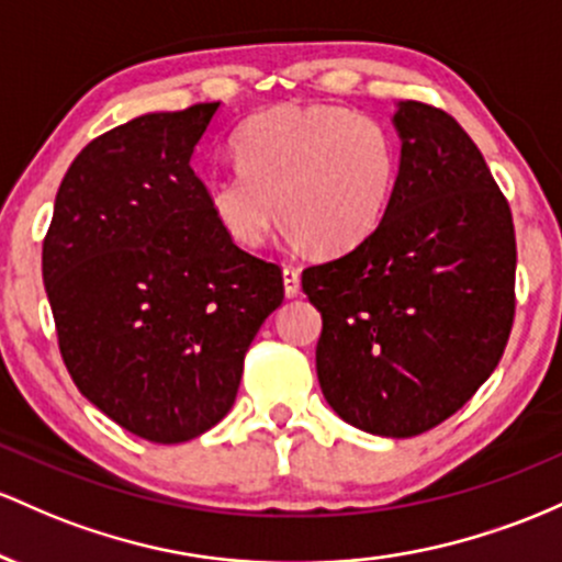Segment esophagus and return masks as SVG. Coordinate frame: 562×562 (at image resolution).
Here are the masks:
<instances>
[{"mask_svg":"<svg viewBox=\"0 0 562 562\" xmlns=\"http://www.w3.org/2000/svg\"><path fill=\"white\" fill-rule=\"evenodd\" d=\"M283 294L286 297H297L300 294V273L292 265H283Z\"/></svg>","mask_w":562,"mask_h":562,"instance_id":"1","label":"esophagus"}]
</instances>
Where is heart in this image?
Masks as SVG:
<instances>
[{"label": "heart", "instance_id": "obj_1", "mask_svg": "<svg viewBox=\"0 0 562 562\" xmlns=\"http://www.w3.org/2000/svg\"><path fill=\"white\" fill-rule=\"evenodd\" d=\"M238 167L206 182V204L244 249L262 247L276 220L318 255L358 249L387 214L398 182L390 130L345 105H276L244 124Z\"/></svg>", "mask_w": 562, "mask_h": 562}]
</instances>
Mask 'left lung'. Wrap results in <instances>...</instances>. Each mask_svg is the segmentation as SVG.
<instances>
[{
  "instance_id": "1",
  "label": "left lung",
  "mask_w": 562,
  "mask_h": 562,
  "mask_svg": "<svg viewBox=\"0 0 562 562\" xmlns=\"http://www.w3.org/2000/svg\"><path fill=\"white\" fill-rule=\"evenodd\" d=\"M398 182L358 249L302 273L324 318L315 371L358 430L412 438L499 363L515 315V228L483 154L446 111L395 103Z\"/></svg>"
}]
</instances>
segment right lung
Here are the masks:
<instances>
[{
  "label": "right lung",
  "mask_w": 562,
  "mask_h": 562,
  "mask_svg": "<svg viewBox=\"0 0 562 562\" xmlns=\"http://www.w3.org/2000/svg\"><path fill=\"white\" fill-rule=\"evenodd\" d=\"M220 103L145 113L68 167L42 249L79 393L150 443L231 412L244 356L283 300L281 268L233 244L191 169Z\"/></svg>",
  "instance_id": "add662e5"
}]
</instances>
